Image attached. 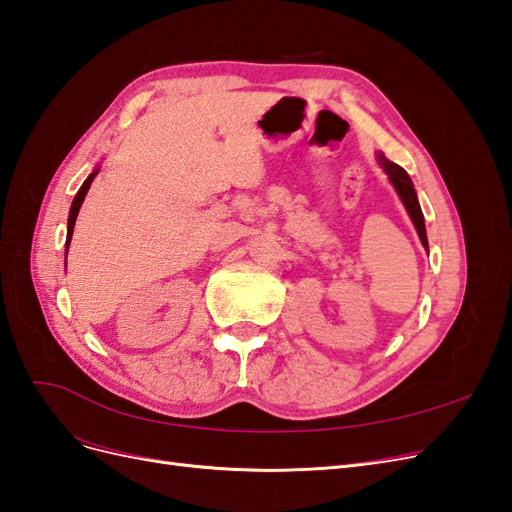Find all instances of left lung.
I'll use <instances>...</instances> for the list:
<instances>
[{
    "instance_id": "1",
    "label": "left lung",
    "mask_w": 512,
    "mask_h": 512,
    "mask_svg": "<svg viewBox=\"0 0 512 512\" xmlns=\"http://www.w3.org/2000/svg\"><path fill=\"white\" fill-rule=\"evenodd\" d=\"M376 160H378L380 168L386 173V177H389V181H391V185L395 188L399 200H401V203H404V207H406V211H408V215H410V220H412V224H414V228H416V232H418V239H421L423 247L427 250L425 218H423L421 205H418V196H416L412 179L408 177V173H406L404 168L397 166V164L391 162V160H386V158L382 156V153H378Z\"/></svg>"
}]
</instances>
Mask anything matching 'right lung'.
<instances>
[{"instance_id":"1","label":"right lung","mask_w":512,"mask_h":512,"mask_svg":"<svg viewBox=\"0 0 512 512\" xmlns=\"http://www.w3.org/2000/svg\"><path fill=\"white\" fill-rule=\"evenodd\" d=\"M98 173H100V168H94V173H91V175L85 179V183L81 185V190L76 192V196H74V200H72L70 215H68V237H66V254H68V247H70V241H72V232H74V222H76V215H79V209H81L83 200H85V196H87V192H89V185H91V181H94V177H96Z\"/></svg>"}]
</instances>
